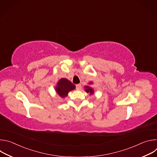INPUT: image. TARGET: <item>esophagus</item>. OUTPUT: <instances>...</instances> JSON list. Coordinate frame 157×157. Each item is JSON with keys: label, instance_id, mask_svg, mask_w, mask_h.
Here are the masks:
<instances>
[{"label": "esophagus", "instance_id": "esophagus-1", "mask_svg": "<svg viewBox=\"0 0 157 157\" xmlns=\"http://www.w3.org/2000/svg\"><path fill=\"white\" fill-rule=\"evenodd\" d=\"M76 87L77 90H80V89H81V85L80 84H76Z\"/></svg>", "mask_w": 157, "mask_h": 157}]
</instances>
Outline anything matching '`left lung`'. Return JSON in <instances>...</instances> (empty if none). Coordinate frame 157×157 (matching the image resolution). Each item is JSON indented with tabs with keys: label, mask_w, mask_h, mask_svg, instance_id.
<instances>
[{
	"label": "left lung",
	"mask_w": 157,
	"mask_h": 157,
	"mask_svg": "<svg viewBox=\"0 0 157 157\" xmlns=\"http://www.w3.org/2000/svg\"><path fill=\"white\" fill-rule=\"evenodd\" d=\"M92 82H90L89 84H91ZM84 91L87 93H89L90 94H93V93H94V90H93V89L92 88V87H89V86H84ZM89 94V95H90Z\"/></svg>",
	"instance_id": "8db88e82"
}]
</instances>
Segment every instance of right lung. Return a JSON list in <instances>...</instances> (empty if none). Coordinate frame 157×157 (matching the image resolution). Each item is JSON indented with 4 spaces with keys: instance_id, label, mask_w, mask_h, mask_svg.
Wrapping results in <instances>:
<instances>
[{
    "instance_id": "right-lung-1",
    "label": "right lung",
    "mask_w": 157,
    "mask_h": 157,
    "mask_svg": "<svg viewBox=\"0 0 157 157\" xmlns=\"http://www.w3.org/2000/svg\"><path fill=\"white\" fill-rule=\"evenodd\" d=\"M76 86L71 81L66 78H61L57 82L55 91L61 98H65L68 96L70 91L74 90Z\"/></svg>"
}]
</instances>
